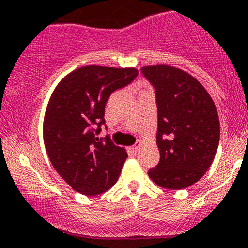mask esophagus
<instances>
[{
  "label": "esophagus",
  "instance_id": "34e87169",
  "mask_svg": "<svg viewBox=\"0 0 248 248\" xmlns=\"http://www.w3.org/2000/svg\"><path fill=\"white\" fill-rule=\"evenodd\" d=\"M140 146H141V141H139L137 142L136 144H135V146H132V147H130V152H132V153H137V152H139V149H140Z\"/></svg>",
  "mask_w": 248,
  "mask_h": 248
}]
</instances>
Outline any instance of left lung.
Here are the masks:
<instances>
[{
  "label": "left lung",
  "instance_id": "8db88e82",
  "mask_svg": "<svg viewBox=\"0 0 248 248\" xmlns=\"http://www.w3.org/2000/svg\"><path fill=\"white\" fill-rule=\"evenodd\" d=\"M155 89L160 161L148 171L154 183L183 189L200 180L215 159L219 143V119L212 97L202 83L181 68L143 66Z\"/></svg>",
  "mask_w": 248,
  "mask_h": 248
}]
</instances>
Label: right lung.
<instances>
[{"mask_svg":"<svg viewBox=\"0 0 248 248\" xmlns=\"http://www.w3.org/2000/svg\"><path fill=\"white\" fill-rule=\"evenodd\" d=\"M139 75L134 67L83 66L68 73L54 89L43 121V141L56 172L76 192L94 197L118 181L127 153L107 135L105 106L114 90Z\"/></svg>","mask_w":248,"mask_h":248,"instance_id":"right-lung-1","label":"right lung"}]
</instances>
